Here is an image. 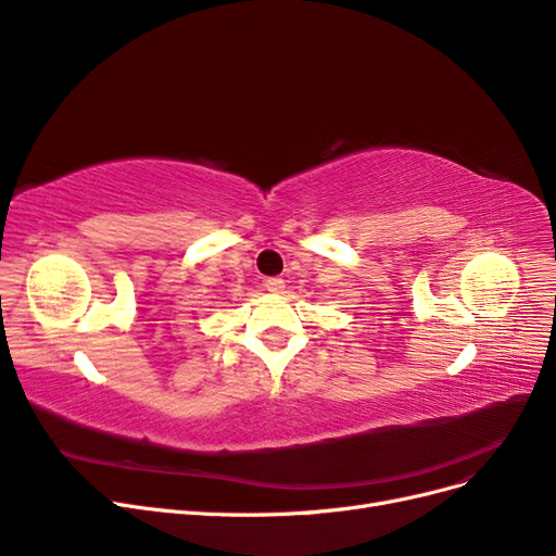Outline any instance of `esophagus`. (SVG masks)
<instances>
[{
  "label": "esophagus",
  "instance_id": "obj_1",
  "mask_svg": "<svg viewBox=\"0 0 556 556\" xmlns=\"http://www.w3.org/2000/svg\"><path fill=\"white\" fill-rule=\"evenodd\" d=\"M264 285H266V290H268V292H282V288H285V280L276 276V278H266V282H264Z\"/></svg>",
  "mask_w": 556,
  "mask_h": 556
}]
</instances>
